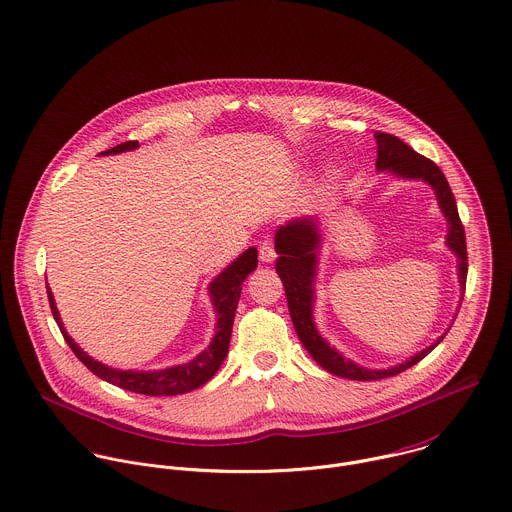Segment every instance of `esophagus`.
<instances>
[{
	"label": "esophagus",
	"mask_w": 512,
	"mask_h": 512,
	"mask_svg": "<svg viewBox=\"0 0 512 512\" xmlns=\"http://www.w3.org/2000/svg\"><path fill=\"white\" fill-rule=\"evenodd\" d=\"M275 257H277V253L273 249V243L271 241H263L259 245V259H261V263H273Z\"/></svg>",
	"instance_id": "1"
}]
</instances>
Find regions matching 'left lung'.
<instances>
[{
	"label": "left lung",
	"instance_id": "1",
	"mask_svg": "<svg viewBox=\"0 0 512 512\" xmlns=\"http://www.w3.org/2000/svg\"><path fill=\"white\" fill-rule=\"evenodd\" d=\"M375 139H377V163H375L377 171L393 175L397 179H405V181H425L433 189L439 209L447 221L445 245L457 257V275H459L461 301H463L467 267H469L467 243H465V229L459 219L455 195L447 183V177L431 159L413 151L399 137L377 131ZM323 243H325L323 223L313 215L293 217L285 225H281L275 233V251L279 255L275 269L285 287L293 327L297 331L299 341L307 349V353L327 373L343 379H351V381H379V379L395 377L411 369L413 365H417L421 359H425L445 339L451 327L429 347L417 351L409 359L387 369L363 367L353 359L345 357L343 353H339L335 347H331V343L319 333L315 323V303H317L315 283L319 275Z\"/></svg>",
	"mask_w": 512,
	"mask_h": 512
}]
</instances>
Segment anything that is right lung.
Wrapping results in <instances>:
<instances>
[{"label": "right lung", "instance_id": "add662e5", "mask_svg": "<svg viewBox=\"0 0 512 512\" xmlns=\"http://www.w3.org/2000/svg\"><path fill=\"white\" fill-rule=\"evenodd\" d=\"M137 141H125L117 147H111L107 151H101L99 155H117L125 151L137 149ZM257 269V247H249L243 251L235 261H231L207 287L209 299L215 311V333L207 349H203L197 357H193L187 363L165 367V369H153V371H141V369H115L109 367L91 355H87L67 333L63 327V321L59 317L53 293L47 285V297L51 305V313L55 323L59 325L67 345L75 353V357L99 379L121 387L125 391H133L139 395H149V397H173V395H183L189 391H195L203 387L207 381L213 379V375L219 371L223 365L227 353H229V341H231V331H233V319L237 311V303L241 297V287L243 281Z\"/></svg>", "mask_w": 512, "mask_h": 512}]
</instances>
